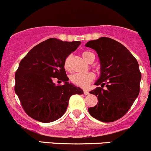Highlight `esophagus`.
<instances>
[{
    "label": "esophagus",
    "instance_id": "1",
    "mask_svg": "<svg viewBox=\"0 0 151 151\" xmlns=\"http://www.w3.org/2000/svg\"><path fill=\"white\" fill-rule=\"evenodd\" d=\"M83 93H84L85 95H88L89 94V92L87 90H83Z\"/></svg>",
    "mask_w": 151,
    "mask_h": 151
}]
</instances>
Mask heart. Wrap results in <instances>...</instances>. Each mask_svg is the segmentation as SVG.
<instances>
[{"label":"heart","mask_w":151,"mask_h":151,"mask_svg":"<svg viewBox=\"0 0 151 151\" xmlns=\"http://www.w3.org/2000/svg\"><path fill=\"white\" fill-rule=\"evenodd\" d=\"M82 56L87 62H90L95 60V55L93 53L88 50H85L82 53ZM70 56H68L65 61L64 66L66 70H70ZM95 76L92 73H76L70 76L71 83H73L76 86L81 88H85L89 86V83L95 79Z\"/></svg>","instance_id":"b5f03b06"}]
</instances>
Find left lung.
Wrapping results in <instances>:
<instances>
[{"label": "left lung", "instance_id": "obj_1", "mask_svg": "<svg viewBox=\"0 0 151 151\" xmlns=\"http://www.w3.org/2000/svg\"><path fill=\"white\" fill-rule=\"evenodd\" d=\"M86 46L97 52L101 66V76L95 83L101 86L89 92L98 102L88 111L100 121L114 122L128 112L139 93V64L124 45L109 37L91 40Z\"/></svg>", "mask_w": 151, "mask_h": 151}]
</instances>
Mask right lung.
<instances>
[{
  "label": "right lung",
  "mask_w": 151,
  "mask_h": 151,
  "mask_svg": "<svg viewBox=\"0 0 151 151\" xmlns=\"http://www.w3.org/2000/svg\"><path fill=\"white\" fill-rule=\"evenodd\" d=\"M81 45L50 38L33 47L20 62L15 73L14 91L22 107L31 118L50 123L66 111L70 98L83 90L68 82L65 59ZM55 77L65 82L56 86Z\"/></svg>",
  "instance_id": "1"
}]
</instances>
